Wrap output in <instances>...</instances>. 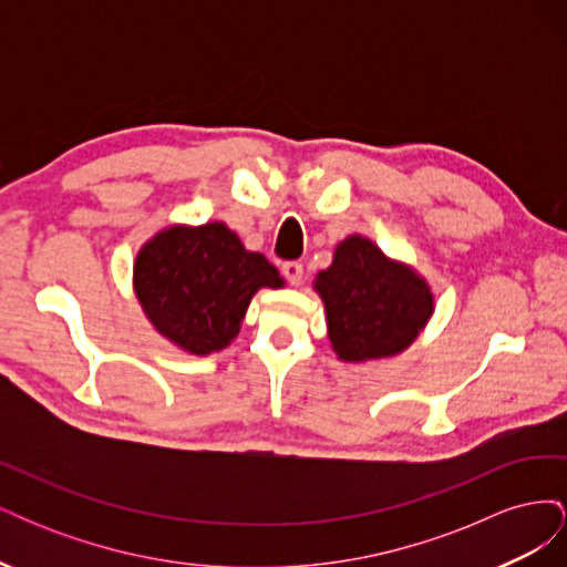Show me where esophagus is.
Instances as JSON below:
<instances>
[{"label":"esophagus","instance_id":"obj_1","mask_svg":"<svg viewBox=\"0 0 567 567\" xmlns=\"http://www.w3.org/2000/svg\"><path fill=\"white\" fill-rule=\"evenodd\" d=\"M281 271H284V277L288 279V284L300 286V281H302V274H305V269H302V265H300V262H286V265L281 267Z\"/></svg>","mask_w":567,"mask_h":567}]
</instances>
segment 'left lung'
<instances>
[{
    "label": "left lung",
    "mask_w": 567,
    "mask_h": 567,
    "mask_svg": "<svg viewBox=\"0 0 567 567\" xmlns=\"http://www.w3.org/2000/svg\"><path fill=\"white\" fill-rule=\"evenodd\" d=\"M312 288L323 302L331 350L346 364L402 354L435 312L423 274L392 260L362 234L342 238Z\"/></svg>",
    "instance_id": "left-lung-1"
}]
</instances>
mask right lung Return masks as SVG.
<instances>
[{
	"label": "right lung",
	"mask_w": 567,
	"mask_h": 567,
	"mask_svg": "<svg viewBox=\"0 0 567 567\" xmlns=\"http://www.w3.org/2000/svg\"><path fill=\"white\" fill-rule=\"evenodd\" d=\"M284 286L279 269L246 250L225 221L167 225L132 267L134 296L153 329L194 357L229 348L257 290Z\"/></svg>",
	"instance_id": "add662e5"
}]
</instances>
